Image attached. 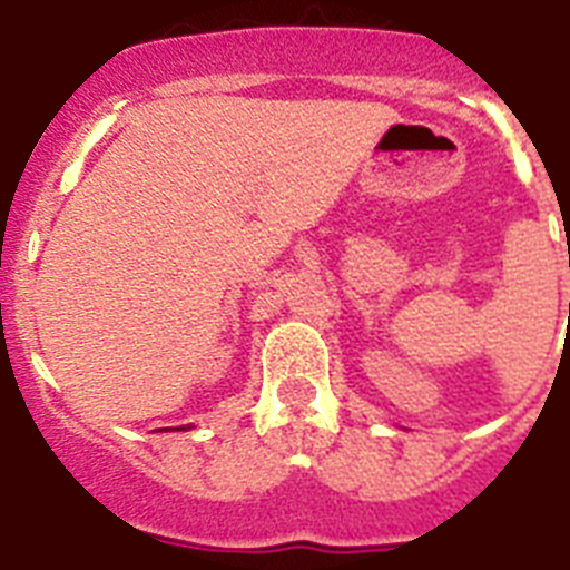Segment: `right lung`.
<instances>
[{"label": "right lung", "mask_w": 570, "mask_h": 570, "mask_svg": "<svg viewBox=\"0 0 570 570\" xmlns=\"http://www.w3.org/2000/svg\"><path fill=\"white\" fill-rule=\"evenodd\" d=\"M163 431H165V428H163ZM179 431H185V428H179Z\"/></svg>", "instance_id": "right-lung-1"}]
</instances>
